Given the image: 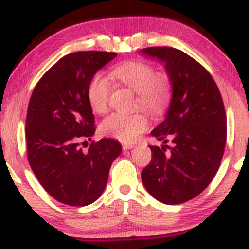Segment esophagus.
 Masks as SVG:
<instances>
[{
    "label": "esophagus",
    "mask_w": 249,
    "mask_h": 249,
    "mask_svg": "<svg viewBox=\"0 0 249 249\" xmlns=\"http://www.w3.org/2000/svg\"><path fill=\"white\" fill-rule=\"evenodd\" d=\"M132 147H134L132 142H125V144H123V150H131Z\"/></svg>",
    "instance_id": "1"
}]
</instances>
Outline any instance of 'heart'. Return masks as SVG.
I'll list each match as a JSON object with an SVG mask.
<instances>
[{
	"instance_id": "heart-1",
	"label": "heart",
	"mask_w": 249,
	"mask_h": 249,
	"mask_svg": "<svg viewBox=\"0 0 249 249\" xmlns=\"http://www.w3.org/2000/svg\"><path fill=\"white\" fill-rule=\"evenodd\" d=\"M112 75L123 85L137 93L136 107L144 108L152 115H160L166 110L172 98V81L165 71H156L152 64L141 61H128L115 68ZM111 84L103 73H96L88 84L87 97L93 112L105 113L108 108ZM148 119L145 113L131 115L112 113L101 123L104 136L124 142L136 141L139 134L146 131Z\"/></svg>"
}]
</instances>
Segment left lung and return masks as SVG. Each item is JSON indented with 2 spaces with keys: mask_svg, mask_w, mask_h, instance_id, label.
<instances>
[{
  "mask_svg": "<svg viewBox=\"0 0 249 249\" xmlns=\"http://www.w3.org/2000/svg\"><path fill=\"white\" fill-rule=\"evenodd\" d=\"M142 53L164 62L173 89L166 118L151 132L165 145L150 146L142 180L158 201L179 205L199 196L218 172L227 138L224 102L211 73L187 53L168 47Z\"/></svg>",
  "mask_w": 249,
  "mask_h": 249,
  "instance_id": "obj_1",
  "label": "left lung"
}]
</instances>
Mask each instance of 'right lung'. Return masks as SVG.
Returning <instances> with one entry per match:
<instances>
[{
    "label": "right lung",
    "instance_id": "right-lung-1",
    "mask_svg": "<svg viewBox=\"0 0 249 249\" xmlns=\"http://www.w3.org/2000/svg\"><path fill=\"white\" fill-rule=\"evenodd\" d=\"M117 56L107 51H77L59 59L39 79L25 119L28 161L39 184L69 206L92 204L107 186L111 164L122 152L115 139L91 141L95 116L87 97L92 76Z\"/></svg>",
    "mask_w": 249,
    "mask_h": 249
}]
</instances>
